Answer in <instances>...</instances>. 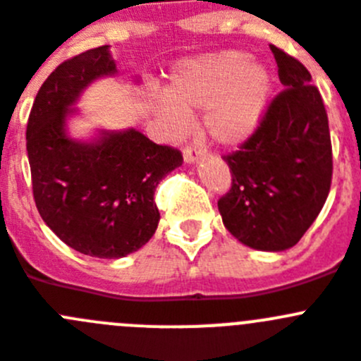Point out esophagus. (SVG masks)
Segmentation results:
<instances>
[{"label": "esophagus", "mask_w": 361, "mask_h": 361, "mask_svg": "<svg viewBox=\"0 0 361 361\" xmlns=\"http://www.w3.org/2000/svg\"><path fill=\"white\" fill-rule=\"evenodd\" d=\"M200 157H201V149L196 147V145H187V147L183 149V160L187 161V164H194Z\"/></svg>", "instance_id": "esophagus-1"}]
</instances>
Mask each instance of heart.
Here are the masks:
<instances>
[{
  "instance_id": "obj_1",
  "label": "heart",
  "mask_w": 361,
  "mask_h": 361,
  "mask_svg": "<svg viewBox=\"0 0 361 361\" xmlns=\"http://www.w3.org/2000/svg\"><path fill=\"white\" fill-rule=\"evenodd\" d=\"M271 75L252 55L223 50L181 61L169 75L165 97L149 106L171 136L183 135L188 115L204 109L203 131L223 147H235L255 133L268 108Z\"/></svg>"
}]
</instances>
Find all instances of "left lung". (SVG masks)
I'll use <instances>...</instances> for the list:
<instances>
[{"mask_svg": "<svg viewBox=\"0 0 361 361\" xmlns=\"http://www.w3.org/2000/svg\"><path fill=\"white\" fill-rule=\"evenodd\" d=\"M284 92L239 151L226 154L232 187L217 201L226 230L243 245L282 252L300 241L322 210L333 178L326 106L311 73L269 44Z\"/></svg>", "mask_w": 361, "mask_h": 361, "instance_id": "left-lung-1", "label": "left lung"}]
</instances>
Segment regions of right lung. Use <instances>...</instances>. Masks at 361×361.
Returning <instances> with one entry per match:
<instances>
[{"label":"right lung","instance_id":"add662e5","mask_svg":"<svg viewBox=\"0 0 361 361\" xmlns=\"http://www.w3.org/2000/svg\"><path fill=\"white\" fill-rule=\"evenodd\" d=\"M109 47L64 61L44 80L27 124V151L35 207L70 248L100 259L126 257L157 232L154 190L183 164L171 145L136 129L100 131L93 142L66 135L71 106L99 77L115 75Z\"/></svg>","mask_w":361,"mask_h":361}]
</instances>
